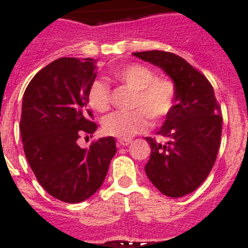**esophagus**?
<instances>
[{
	"label": "esophagus",
	"mask_w": 248,
	"mask_h": 248,
	"mask_svg": "<svg viewBox=\"0 0 248 248\" xmlns=\"http://www.w3.org/2000/svg\"><path fill=\"white\" fill-rule=\"evenodd\" d=\"M129 144H131V139H120V140H117L116 146L124 147V146H127V145H129Z\"/></svg>",
	"instance_id": "1"
}]
</instances>
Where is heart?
<instances>
[{"mask_svg": "<svg viewBox=\"0 0 248 248\" xmlns=\"http://www.w3.org/2000/svg\"><path fill=\"white\" fill-rule=\"evenodd\" d=\"M111 76L127 86L136 90L131 111H116L103 121V129L108 136L129 139L142 133L149 127V117L154 121L164 119L175 103L176 89L171 79L156 77L149 67L131 63L112 69ZM90 107L96 111L106 112L111 106V91L103 80L92 82L87 94Z\"/></svg>", "mask_w": 248, "mask_h": 248, "instance_id": "heart-1", "label": "heart"}]
</instances>
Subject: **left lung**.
I'll list each match as a JSON object with an SVG mask.
<instances>
[{
  "instance_id": "obj_1",
  "label": "left lung",
  "mask_w": 248,
  "mask_h": 248,
  "mask_svg": "<svg viewBox=\"0 0 248 248\" xmlns=\"http://www.w3.org/2000/svg\"><path fill=\"white\" fill-rule=\"evenodd\" d=\"M163 69L175 84L171 111L157 134L162 145L146 137L151 156L145 172L164 196L179 198L196 191L211 171L221 145L222 112L204 74L177 55L161 50L133 52Z\"/></svg>"
}]
</instances>
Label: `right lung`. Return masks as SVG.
<instances>
[{
	"mask_svg": "<svg viewBox=\"0 0 248 248\" xmlns=\"http://www.w3.org/2000/svg\"><path fill=\"white\" fill-rule=\"evenodd\" d=\"M98 73L96 60L61 57L38 72L22 99L25 156L41 186L54 198L80 202L96 193L116 154L112 137L81 149L78 140L96 132L87 94Z\"/></svg>",
	"mask_w": 248,
	"mask_h": 248,
	"instance_id": "add662e5",
	"label": "right lung"
}]
</instances>
